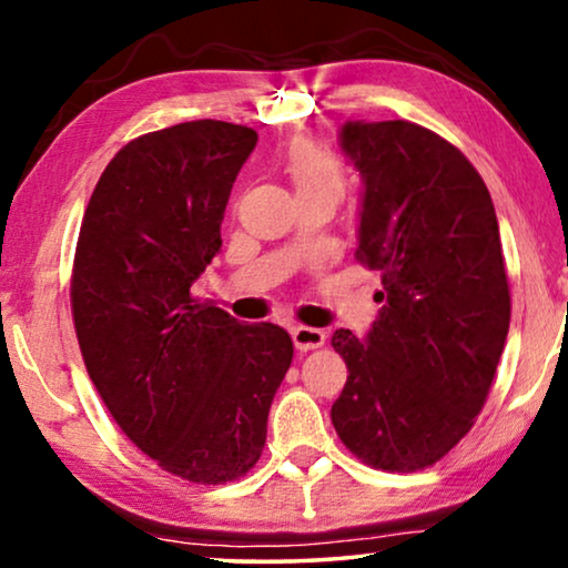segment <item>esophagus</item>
<instances>
[{
	"instance_id": "34e87169",
	"label": "esophagus",
	"mask_w": 568,
	"mask_h": 568,
	"mask_svg": "<svg viewBox=\"0 0 568 568\" xmlns=\"http://www.w3.org/2000/svg\"><path fill=\"white\" fill-rule=\"evenodd\" d=\"M292 341L297 352H313V348H321L325 344V331L297 325V328H292Z\"/></svg>"
}]
</instances>
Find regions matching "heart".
Wrapping results in <instances>:
<instances>
[{"instance_id": "obj_1", "label": "heart", "mask_w": 568, "mask_h": 568, "mask_svg": "<svg viewBox=\"0 0 568 568\" xmlns=\"http://www.w3.org/2000/svg\"><path fill=\"white\" fill-rule=\"evenodd\" d=\"M286 175H290L300 201L328 199L336 204L346 185L344 162L338 160L336 152L313 142V139H297L290 146Z\"/></svg>"}]
</instances>
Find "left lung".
Wrapping results in <instances>:
<instances>
[{"instance_id":"8db88e82","label":"left lung","mask_w":568,"mask_h":568,"mask_svg":"<svg viewBox=\"0 0 568 568\" xmlns=\"http://www.w3.org/2000/svg\"><path fill=\"white\" fill-rule=\"evenodd\" d=\"M341 150L364 193L356 261L379 271L377 321L331 344L348 377L331 408L338 437L377 470L442 460L476 424L509 333V282L484 178L410 121H346Z\"/></svg>"}]
</instances>
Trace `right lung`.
Listing matches in <instances>:
<instances>
[{
  "label": "right lung",
  "mask_w": 568,
  "mask_h": 568,
  "mask_svg": "<svg viewBox=\"0 0 568 568\" xmlns=\"http://www.w3.org/2000/svg\"><path fill=\"white\" fill-rule=\"evenodd\" d=\"M255 142L212 119L134 139L100 175L77 240L72 315L92 385L121 432L191 484L258 463L294 354L278 325H245L191 294Z\"/></svg>",
  "instance_id": "obj_1"
}]
</instances>
